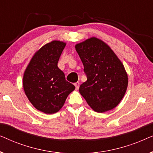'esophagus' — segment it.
Masks as SVG:
<instances>
[{"label":"esophagus","instance_id":"1","mask_svg":"<svg viewBox=\"0 0 153 153\" xmlns=\"http://www.w3.org/2000/svg\"><path fill=\"white\" fill-rule=\"evenodd\" d=\"M79 85H80V83H79V82L74 83V85H75V88H76V90H78L79 89Z\"/></svg>","mask_w":153,"mask_h":153}]
</instances>
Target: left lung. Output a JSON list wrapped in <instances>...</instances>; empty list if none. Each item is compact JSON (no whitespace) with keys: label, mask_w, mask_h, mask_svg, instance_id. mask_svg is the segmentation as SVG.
<instances>
[{"label":"left lung","mask_w":153,"mask_h":153,"mask_svg":"<svg viewBox=\"0 0 153 153\" xmlns=\"http://www.w3.org/2000/svg\"><path fill=\"white\" fill-rule=\"evenodd\" d=\"M75 48L87 77L79 87L81 95L95 111L113 109L120 103L127 88L128 78L122 62L107 45L95 37Z\"/></svg>","instance_id":"1"}]
</instances>
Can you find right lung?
<instances>
[{
    "label": "right lung",
    "instance_id": "obj_1",
    "mask_svg": "<svg viewBox=\"0 0 153 153\" xmlns=\"http://www.w3.org/2000/svg\"><path fill=\"white\" fill-rule=\"evenodd\" d=\"M65 43L53 41L43 46L31 59L24 72L23 85L29 101L45 114L58 111L75 89L66 81L58 62Z\"/></svg>",
    "mask_w": 153,
    "mask_h": 153
}]
</instances>
